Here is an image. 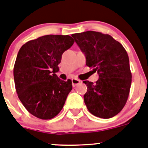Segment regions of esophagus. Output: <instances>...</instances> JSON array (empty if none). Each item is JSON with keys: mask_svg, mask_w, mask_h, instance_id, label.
Segmentation results:
<instances>
[{"mask_svg": "<svg viewBox=\"0 0 148 148\" xmlns=\"http://www.w3.org/2000/svg\"><path fill=\"white\" fill-rule=\"evenodd\" d=\"M71 82H72L73 87H75V86H77V85H79V84L80 83L81 81L78 79H76V78H73V79H71Z\"/></svg>", "mask_w": 148, "mask_h": 148, "instance_id": "34e87169", "label": "esophagus"}]
</instances>
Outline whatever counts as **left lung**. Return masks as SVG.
Instances as JSON below:
<instances>
[{"label":"left lung","instance_id":"left-lung-1","mask_svg":"<svg viewBox=\"0 0 148 148\" xmlns=\"http://www.w3.org/2000/svg\"><path fill=\"white\" fill-rule=\"evenodd\" d=\"M71 36L86 54V66L99 74L97 82L83 81L88 88L84 95L88 110L102 119L114 116L125 106L131 86L127 51L108 34L87 31Z\"/></svg>","mask_w":148,"mask_h":148}]
</instances>
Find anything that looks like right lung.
<instances>
[{"mask_svg": "<svg viewBox=\"0 0 148 148\" xmlns=\"http://www.w3.org/2000/svg\"><path fill=\"white\" fill-rule=\"evenodd\" d=\"M74 42L69 35L49 34L28 41L18 51L13 71L16 91L26 110L37 118L51 119L63 108L72 83L54 73L59 71L62 53Z\"/></svg>", "mask_w": 148, "mask_h": 148, "instance_id": "1", "label": "right lung"}]
</instances>
